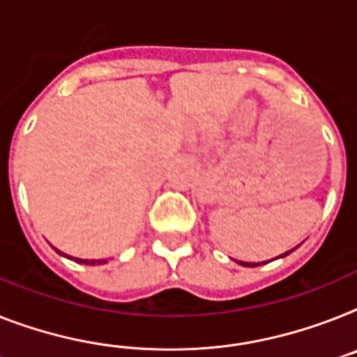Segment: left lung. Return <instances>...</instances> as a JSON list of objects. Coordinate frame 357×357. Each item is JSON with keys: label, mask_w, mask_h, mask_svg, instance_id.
Returning <instances> with one entry per match:
<instances>
[{"label": "left lung", "mask_w": 357, "mask_h": 357, "mask_svg": "<svg viewBox=\"0 0 357 357\" xmlns=\"http://www.w3.org/2000/svg\"><path fill=\"white\" fill-rule=\"evenodd\" d=\"M297 248V246H296ZM296 248H291V250H288V252H284V253H281V255H279V257H287V255H290L291 252H294V250ZM238 264H241V266H250V268H253V266H259V264H255V263H244V261H237ZM263 264H266V263H263Z\"/></svg>", "instance_id": "1"}]
</instances>
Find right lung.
Here are the masks:
<instances>
[{
	"mask_svg": "<svg viewBox=\"0 0 357 357\" xmlns=\"http://www.w3.org/2000/svg\"><path fill=\"white\" fill-rule=\"evenodd\" d=\"M52 248H54V246H52ZM54 250H56V252H58V253H60V255H63V257L75 259L76 263H79V264H89V266H94V264H104V263H107L105 259H78V257H70V255H67V253H61L58 248H54Z\"/></svg>",
	"mask_w": 357,
	"mask_h": 357,
	"instance_id": "right-lung-1",
	"label": "right lung"
}]
</instances>
